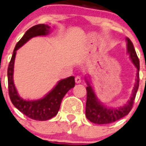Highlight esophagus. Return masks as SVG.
Wrapping results in <instances>:
<instances>
[{
    "mask_svg": "<svg viewBox=\"0 0 146 146\" xmlns=\"http://www.w3.org/2000/svg\"><path fill=\"white\" fill-rule=\"evenodd\" d=\"M75 81H76V84H81V79L80 76H76V78H75Z\"/></svg>",
    "mask_w": 146,
    "mask_h": 146,
    "instance_id": "esophagus-1",
    "label": "esophagus"
}]
</instances>
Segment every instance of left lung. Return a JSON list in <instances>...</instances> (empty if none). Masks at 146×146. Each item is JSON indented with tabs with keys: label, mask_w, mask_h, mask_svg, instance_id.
Listing matches in <instances>:
<instances>
[{
	"label": "left lung",
	"mask_w": 146,
	"mask_h": 146,
	"mask_svg": "<svg viewBox=\"0 0 146 146\" xmlns=\"http://www.w3.org/2000/svg\"><path fill=\"white\" fill-rule=\"evenodd\" d=\"M126 41L127 52L130 54L131 61L137 68L136 81L133 87L131 97L127 101V104L122 107H117V108L106 107L98 99L93 88L87 79V78L86 77L85 80L88 85V86L86 87L87 99L86 104V116L88 120L93 123L99 124V125L112 123L127 115L133 108L135 98L138 89L139 81H140V78H139L140 62L135 50L133 42L129 38H126Z\"/></svg>",
	"instance_id": "8db88e82"
}]
</instances>
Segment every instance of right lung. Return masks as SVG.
Masks as SVG:
<instances>
[{
	"instance_id": "obj_1",
	"label": "right lung",
	"mask_w": 146,
	"mask_h": 146,
	"mask_svg": "<svg viewBox=\"0 0 146 146\" xmlns=\"http://www.w3.org/2000/svg\"><path fill=\"white\" fill-rule=\"evenodd\" d=\"M50 27L47 24H37L27 30L22 38L17 42L8 68V84L11 101L15 107L26 116L39 121L47 120L55 116L59 111L62 98L70 88L75 86V78L70 76L58 81L57 85L42 99L25 100L18 94L13 77L16 51L34 36L47 35L50 33Z\"/></svg>"
}]
</instances>
